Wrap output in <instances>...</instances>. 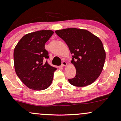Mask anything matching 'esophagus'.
<instances>
[{
    "label": "esophagus",
    "mask_w": 121,
    "mask_h": 121,
    "mask_svg": "<svg viewBox=\"0 0 121 121\" xmlns=\"http://www.w3.org/2000/svg\"><path fill=\"white\" fill-rule=\"evenodd\" d=\"M67 65V63L66 62H65V61H63V62H62V65H61V66L62 67H65V66H66Z\"/></svg>",
    "instance_id": "1"
}]
</instances>
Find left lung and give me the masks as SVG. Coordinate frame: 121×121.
Wrapping results in <instances>:
<instances>
[{
	"instance_id": "obj_1",
	"label": "left lung",
	"mask_w": 121,
	"mask_h": 121,
	"mask_svg": "<svg viewBox=\"0 0 121 121\" xmlns=\"http://www.w3.org/2000/svg\"><path fill=\"white\" fill-rule=\"evenodd\" d=\"M55 33L66 42L72 54L76 73L69 83L76 86L93 83L103 71L106 54L100 38L85 29L67 28Z\"/></svg>"
}]
</instances>
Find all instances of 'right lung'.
<instances>
[{"instance_id": "1", "label": "right lung", "mask_w": 121, "mask_h": 121, "mask_svg": "<svg viewBox=\"0 0 121 121\" xmlns=\"http://www.w3.org/2000/svg\"><path fill=\"white\" fill-rule=\"evenodd\" d=\"M50 30L30 33L21 38L13 52L15 72L19 79L30 89L44 90L50 86L56 68L45 59L49 53L45 45L53 35Z\"/></svg>"}]
</instances>
